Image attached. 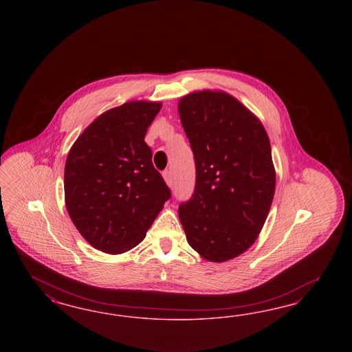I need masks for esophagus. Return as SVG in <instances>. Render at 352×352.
I'll use <instances>...</instances> for the list:
<instances>
[{
  "label": "esophagus",
  "instance_id": "obj_1",
  "mask_svg": "<svg viewBox=\"0 0 352 352\" xmlns=\"http://www.w3.org/2000/svg\"><path fill=\"white\" fill-rule=\"evenodd\" d=\"M162 177H164V181L166 182V184H168V186H171V182H173V177H171V171H164V173H162Z\"/></svg>",
  "mask_w": 352,
  "mask_h": 352
}]
</instances>
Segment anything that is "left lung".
<instances>
[{
	"label": "left lung",
	"mask_w": 352,
	"mask_h": 352,
	"mask_svg": "<svg viewBox=\"0 0 352 352\" xmlns=\"http://www.w3.org/2000/svg\"><path fill=\"white\" fill-rule=\"evenodd\" d=\"M178 111L196 165L179 219L192 249L226 262L253 245L266 222L276 186L270 139L256 115L224 91L183 96Z\"/></svg>",
	"instance_id": "1"
}]
</instances>
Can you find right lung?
I'll list each match as a JSON object with an SVG mask.
<instances>
[{
    "mask_svg": "<svg viewBox=\"0 0 352 352\" xmlns=\"http://www.w3.org/2000/svg\"><path fill=\"white\" fill-rule=\"evenodd\" d=\"M159 102L108 109L82 131L64 168V199L78 232L98 250L121 254L143 241L171 197L144 142Z\"/></svg>",
    "mask_w": 352,
    "mask_h": 352,
    "instance_id": "add662e5",
    "label": "right lung"
}]
</instances>
